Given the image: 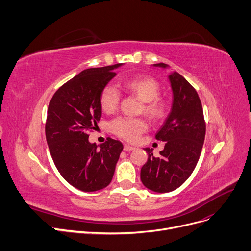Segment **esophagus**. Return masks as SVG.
I'll return each instance as SVG.
<instances>
[{
  "label": "esophagus",
  "mask_w": 251,
  "mask_h": 251,
  "mask_svg": "<svg viewBox=\"0 0 251 251\" xmlns=\"http://www.w3.org/2000/svg\"><path fill=\"white\" fill-rule=\"evenodd\" d=\"M134 149H135V147H133L128 144H124V150H126V151H132V150H134Z\"/></svg>",
  "instance_id": "1"
}]
</instances>
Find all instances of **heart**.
Returning a JSON list of instances; mask_svg holds the SVG:
<instances>
[{
	"mask_svg": "<svg viewBox=\"0 0 251 251\" xmlns=\"http://www.w3.org/2000/svg\"><path fill=\"white\" fill-rule=\"evenodd\" d=\"M125 89L137 96L143 104V112L152 121L158 122L165 118L169 105L165 100L159 98V82L150 76L138 75L131 77L124 82ZM121 95L113 86H106L100 95V105L104 112H114L119 106ZM111 131L127 141H135L147 129L146 122L141 118L118 117L110 123Z\"/></svg>",
	"mask_w": 251,
	"mask_h": 251,
	"instance_id": "b5f03b06",
	"label": "heart"
}]
</instances>
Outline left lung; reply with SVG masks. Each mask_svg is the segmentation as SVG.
Segmentation results:
<instances>
[{
    "label": "left lung",
    "instance_id": "obj_1",
    "mask_svg": "<svg viewBox=\"0 0 251 251\" xmlns=\"http://www.w3.org/2000/svg\"><path fill=\"white\" fill-rule=\"evenodd\" d=\"M153 65L168 68L165 63ZM169 78L174 94L172 111L155 134L165 145L158 157L153 155L152 148H144L148 158L140 172L143 185L156 193L172 192L190 177L201 155L206 134L202 103L197 91L176 72Z\"/></svg>",
    "mask_w": 251,
    "mask_h": 251
}]
</instances>
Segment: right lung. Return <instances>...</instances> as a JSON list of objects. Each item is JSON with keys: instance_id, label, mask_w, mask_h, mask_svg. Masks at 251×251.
Masks as SVG:
<instances>
[{"instance_id": "add662e5", "label": "right lung", "mask_w": 251, "mask_h": 251, "mask_svg": "<svg viewBox=\"0 0 251 251\" xmlns=\"http://www.w3.org/2000/svg\"><path fill=\"white\" fill-rule=\"evenodd\" d=\"M122 63L88 69L66 81L49 102L45 135L57 171L82 192H95L111 182L123 144L107 138L98 148L89 132L101 119L100 95Z\"/></svg>"}]
</instances>
